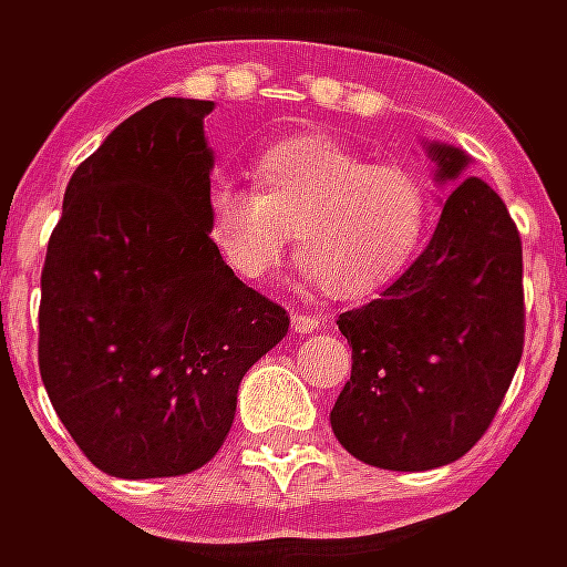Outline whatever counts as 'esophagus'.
I'll return each mask as SVG.
<instances>
[{"label":"esophagus","mask_w":567,"mask_h":567,"mask_svg":"<svg viewBox=\"0 0 567 567\" xmlns=\"http://www.w3.org/2000/svg\"><path fill=\"white\" fill-rule=\"evenodd\" d=\"M290 322H293V331L297 334H312V331H319V316H309V312H293L290 316Z\"/></svg>","instance_id":"1"}]
</instances>
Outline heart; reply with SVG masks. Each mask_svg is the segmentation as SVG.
<instances>
[{
  "mask_svg": "<svg viewBox=\"0 0 567 567\" xmlns=\"http://www.w3.org/2000/svg\"><path fill=\"white\" fill-rule=\"evenodd\" d=\"M255 187L213 182L204 229L216 258L239 280L258 284L280 268L290 233L302 268L331 297H370L417 261L437 200L405 165L328 140L290 136L265 150Z\"/></svg>",
  "mask_w": 567,
  "mask_h": 567,
  "instance_id": "1",
  "label": "heart"
}]
</instances>
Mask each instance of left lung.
<instances>
[{
  "label": "left lung",
  "instance_id": "1",
  "mask_svg": "<svg viewBox=\"0 0 567 567\" xmlns=\"http://www.w3.org/2000/svg\"><path fill=\"white\" fill-rule=\"evenodd\" d=\"M437 182H458L468 156L431 143ZM351 344L331 431L360 463L424 472L466 456L488 431L524 354V248L492 187L464 178L434 239L392 287L341 312Z\"/></svg>",
  "mask_w": 567,
  "mask_h": 567
}]
</instances>
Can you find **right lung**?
I'll return each mask as SVG.
<instances>
[{
  "label": "right lung",
  "instance_id": "right-lung-1",
  "mask_svg": "<svg viewBox=\"0 0 567 567\" xmlns=\"http://www.w3.org/2000/svg\"><path fill=\"white\" fill-rule=\"evenodd\" d=\"M213 101L158 99L72 172L41 274V380L79 450L114 478L210 463L241 377L287 334L204 229Z\"/></svg>",
  "mask_w": 567,
  "mask_h": 567
}]
</instances>
